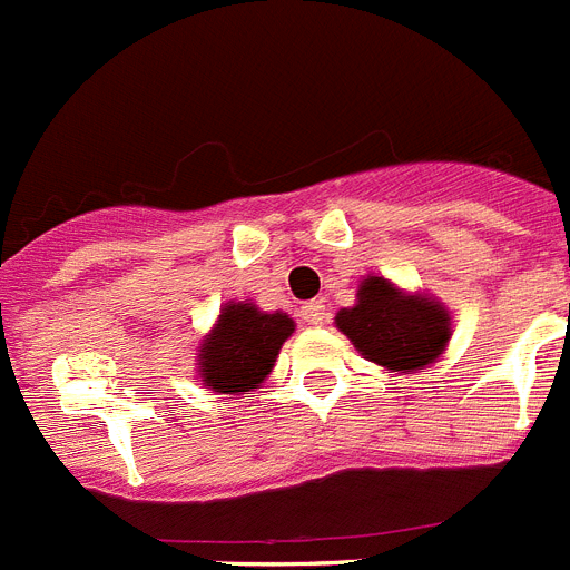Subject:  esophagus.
<instances>
[{"label":"esophagus","mask_w":570,"mask_h":570,"mask_svg":"<svg viewBox=\"0 0 570 570\" xmlns=\"http://www.w3.org/2000/svg\"><path fill=\"white\" fill-rule=\"evenodd\" d=\"M299 317L308 323V326H323L328 320V308L323 299H312V303L303 305V312H299Z\"/></svg>","instance_id":"esophagus-1"}]
</instances>
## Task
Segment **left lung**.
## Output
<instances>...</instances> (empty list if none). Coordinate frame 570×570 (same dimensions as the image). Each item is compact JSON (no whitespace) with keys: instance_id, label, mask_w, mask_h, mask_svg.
I'll return each instance as SVG.
<instances>
[{"instance_id":"1","label":"left lung","mask_w":570,"mask_h":570,"mask_svg":"<svg viewBox=\"0 0 570 570\" xmlns=\"http://www.w3.org/2000/svg\"><path fill=\"white\" fill-rule=\"evenodd\" d=\"M335 326L355 343L366 361L390 373H413L434 364L451 337L443 303L425 294H407L384 276H366L358 303L341 308Z\"/></svg>"}]
</instances>
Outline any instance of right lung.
<instances>
[{
  "label": "right lung",
  "mask_w": 570,
  "mask_h": 570,
  "mask_svg": "<svg viewBox=\"0 0 570 570\" xmlns=\"http://www.w3.org/2000/svg\"><path fill=\"white\" fill-rule=\"evenodd\" d=\"M294 335V320L258 312L253 303H227L218 323L197 346V375L215 393H247L271 375L282 343Z\"/></svg>",
  "instance_id": "right-lung-1"
}]
</instances>
